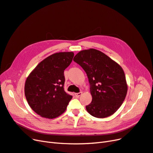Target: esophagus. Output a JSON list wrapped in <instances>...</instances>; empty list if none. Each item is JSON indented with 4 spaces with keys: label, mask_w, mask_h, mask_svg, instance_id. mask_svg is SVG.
Masks as SVG:
<instances>
[{
    "label": "esophagus",
    "mask_w": 153,
    "mask_h": 153,
    "mask_svg": "<svg viewBox=\"0 0 153 153\" xmlns=\"http://www.w3.org/2000/svg\"><path fill=\"white\" fill-rule=\"evenodd\" d=\"M82 94V92H78V93H75V96L76 97V98H78V97H80Z\"/></svg>",
    "instance_id": "obj_1"
}]
</instances>
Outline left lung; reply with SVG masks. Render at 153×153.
I'll return each mask as SVG.
<instances>
[{
	"mask_svg": "<svg viewBox=\"0 0 153 153\" xmlns=\"http://www.w3.org/2000/svg\"><path fill=\"white\" fill-rule=\"evenodd\" d=\"M73 61L84 69L89 79L92 101L86 106L87 112L97 118L114 114L123 104L128 91L121 66L94 48L80 51Z\"/></svg>",
	"mask_w": 153,
	"mask_h": 153,
	"instance_id": "obj_1",
	"label": "left lung"
}]
</instances>
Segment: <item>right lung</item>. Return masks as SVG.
Returning <instances> with one entry per match:
<instances>
[{"label": "right lung", "instance_id": "obj_1", "mask_svg": "<svg viewBox=\"0 0 153 153\" xmlns=\"http://www.w3.org/2000/svg\"><path fill=\"white\" fill-rule=\"evenodd\" d=\"M73 52L50 55L27 78L25 95L30 108L40 116L53 119L63 114L72 98L64 89V71L72 62Z\"/></svg>", "mask_w": 153, "mask_h": 153}]
</instances>
